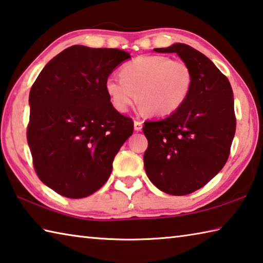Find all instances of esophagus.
<instances>
[{"mask_svg":"<svg viewBox=\"0 0 263 263\" xmlns=\"http://www.w3.org/2000/svg\"><path fill=\"white\" fill-rule=\"evenodd\" d=\"M142 128V122L141 121H135V130L136 131H140Z\"/></svg>","mask_w":263,"mask_h":263,"instance_id":"34e87169","label":"esophagus"}]
</instances>
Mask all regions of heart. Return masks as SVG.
<instances>
[{
	"label": "heart",
	"mask_w": 263,
	"mask_h": 263,
	"mask_svg": "<svg viewBox=\"0 0 263 263\" xmlns=\"http://www.w3.org/2000/svg\"><path fill=\"white\" fill-rule=\"evenodd\" d=\"M121 78L110 75L104 87L111 104L126 112L136 100L142 110L166 117L176 112L189 99L194 73L183 60L164 55H140L122 66Z\"/></svg>",
	"instance_id": "1"
}]
</instances>
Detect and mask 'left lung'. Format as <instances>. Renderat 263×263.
<instances>
[{
  "instance_id": "1",
  "label": "left lung",
  "mask_w": 263,
  "mask_h": 263,
  "mask_svg": "<svg viewBox=\"0 0 263 263\" xmlns=\"http://www.w3.org/2000/svg\"><path fill=\"white\" fill-rule=\"evenodd\" d=\"M154 50L176 53L194 73L185 103L142 126L148 140L144 154L148 179L163 193L183 196L205 185L228 161L237 126L233 91L215 64L191 46L179 43Z\"/></svg>"
}]
</instances>
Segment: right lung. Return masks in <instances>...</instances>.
Segmentation results:
<instances>
[{
    "mask_svg": "<svg viewBox=\"0 0 263 263\" xmlns=\"http://www.w3.org/2000/svg\"><path fill=\"white\" fill-rule=\"evenodd\" d=\"M128 58L117 48L70 46L31 87L26 138L33 167L39 180L61 196L82 198L99 190L132 135V118L114 108L104 87Z\"/></svg>",
    "mask_w": 263,
    "mask_h": 263,
    "instance_id": "right-lung-1",
    "label": "right lung"
}]
</instances>
